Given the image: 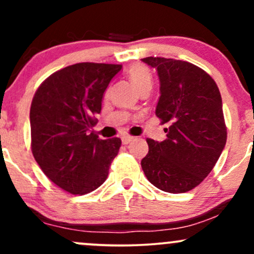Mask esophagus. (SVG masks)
Here are the masks:
<instances>
[{"mask_svg":"<svg viewBox=\"0 0 254 254\" xmlns=\"http://www.w3.org/2000/svg\"><path fill=\"white\" fill-rule=\"evenodd\" d=\"M135 139V137L132 136H123L122 137V142H123V144H129L131 141H133Z\"/></svg>","mask_w":254,"mask_h":254,"instance_id":"esophagus-1","label":"esophagus"}]
</instances>
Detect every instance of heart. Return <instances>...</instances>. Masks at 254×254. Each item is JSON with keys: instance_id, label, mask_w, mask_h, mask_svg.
<instances>
[{"instance_id": "heart-1", "label": "heart", "mask_w": 254, "mask_h": 254, "mask_svg": "<svg viewBox=\"0 0 254 254\" xmlns=\"http://www.w3.org/2000/svg\"><path fill=\"white\" fill-rule=\"evenodd\" d=\"M129 77L139 92L153 86L151 72L147 66L142 65V64H135V65L131 66L129 69Z\"/></svg>"}]
</instances>
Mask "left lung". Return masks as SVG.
<instances>
[{
	"label": "left lung",
	"mask_w": 254,
	"mask_h": 254,
	"mask_svg": "<svg viewBox=\"0 0 254 254\" xmlns=\"http://www.w3.org/2000/svg\"><path fill=\"white\" fill-rule=\"evenodd\" d=\"M157 70L160 95L156 117L168 124L167 139L147 138L141 161L149 182L170 193H184L208 177L227 141L222 99L210 75L194 64L173 58L147 57Z\"/></svg>",
	"instance_id": "obj_1"
}]
</instances>
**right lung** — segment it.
<instances>
[{
  "label": "right lung",
  "mask_w": 254,
  "mask_h": 254,
  "mask_svg": "<svg viewBox=\"0 0 254 254\" xmlns=\"http://www.w3.org/2000/svg\"><path fill=\"white\" fill-rule=\"evenodd\" d=\"M121 64L76 63L43 81L31 104V149L46 177L71 194L94 191L117 156L118 137L94 131L101 100Z\"/></svg>",
  "instance_id": "add662e5"
}]
</instances>
